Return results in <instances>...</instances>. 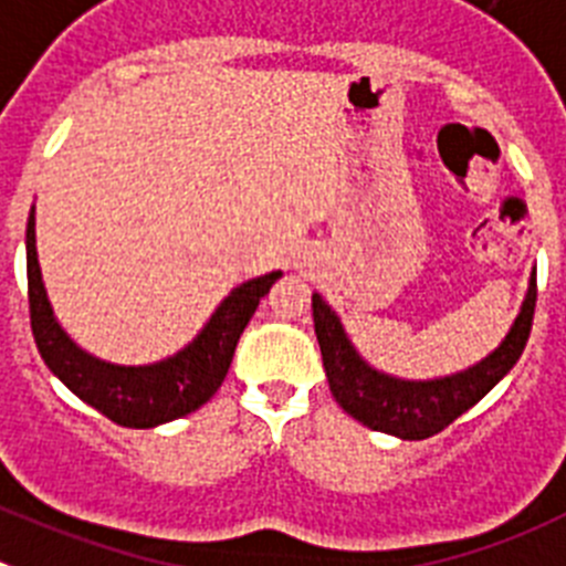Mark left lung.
Returning a JSON list of instances; mask_svg holds the SVG:
<instances>
[{"label": "left lung", "mask_w": 566, "mask_h": 566, "mask_svg": "<svg viewBox=\"0 0 566 566\" xmlns=\"http://www.w3.org/2000/svg\"><path fill=\"white\" fill-rule=\"evenodd\" d=\"M533 313H536V273L511 333L488 358L448 378L400 380L371 369L355 353L333 307L318 293H313L315 335H318L329 391L346 415H353L371 431H384L400 440H426L440 434L457 417L480 403L522 358L524 344L531 338Z\"/></svg>", "instance_id": "left-lung-1"}]
</instances>
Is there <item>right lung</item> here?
Here are the masks:
<instances>
[{
    "label": "right lung",
    "mask_w": 566,
    "mask_h": 566,
    "mask_svg": "<svg viewBox=\"0 0 566 566\" xmlns=\"http://www.w3.org/2000/svg\"><path fill=\"white\" fill-rule=\"evenodd\" d=\"M24 245L30 327L44 364L75 397L126 429H155L160 422L186 417L208 403L226 380L239 335L256 313L262 295L271 293L273 282L282 276V271H273L233 287L200 335L171 358L149 366H118L84 353L55 321L35 256L33 211L28 217Z\"/></svg>",
    "instance_id": "obj_1"
}]
</instances>
